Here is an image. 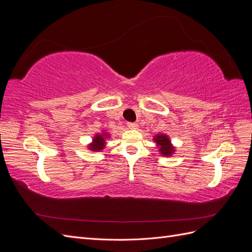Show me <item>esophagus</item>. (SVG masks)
<instances>
[{
	"label": "esophagus",
	"mask_w": 252,
	"mask_h": 252,
	"mask_svg": "<svg viewBox=\"0 0 252 252\" xmlns=\"http://www.w3.org/2000/svg\"><path fill=\"white\" fill-rule=\"evenodd\" d=\"M127 126L130 128V129H138L139 125L136 123H131V122H129V123H127Z\"/></svg>",
	"instance_id": "esophagus-1"
}]
</instances>
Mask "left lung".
<instances>
[{
  "mask_svg": "<svg viewBox=\"0 0 252 252\" xmlns=\"http://www.w3.org/2000/svg\"><path fill=\"white\" fill-rule=\"evenodd\" d=\"M154 139L158 144V146H159V151H161V154L163 156L165 157L171 156V154L173 152V147L170 145L168 136L165 134H158Z\"/></svg>",
  "mask_w": 252,
  "mask_h": 252,
  "instance_id": "left-lung-1",
  "label": "left lung"
}]
</instances>
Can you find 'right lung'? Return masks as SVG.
I'll return each instance as SVG.
<instances>
[{
    "instance_id": "right-lung-1",
    "label": "right lung",
    "mask_w": 252,
    "mask_h": 252,
    "mask_svg": "<svg viewBox=\"0 0 252 252\" xmlns=\"http://www.w3.org/2000/svg\"><path fill=\"white\" fill-rule=\"evenodd\" d=\"M105 138H107V134H96L94 136V143L89 145V149L94 151H100L105 147Z\"/></svg>"
}]
</instances>
